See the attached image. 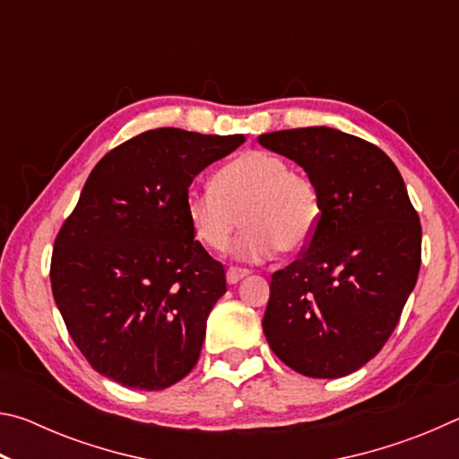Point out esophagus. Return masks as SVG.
I'll return each instance as SVG.
<instances>
[{
    "label": "esophagus",
    "instance_id": "obj_1",
    "mask_svg": "<svg viewBox=\"0 0 459 459\" xmlns=\"http://www.w3.org/2000/svg\"><path fill=\"white\" fill-rule=\"evenodd\" d=\"M248 275V271L247 269H240V267H230L229 271H227V281L230 283V285H235V283H238L240 279H245Z\"/></svg>",
    "mask_w": 459,
    "mask_h": 459
}]
</instances>
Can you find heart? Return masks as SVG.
I'll return each mask as SVG.
<instances>
[{"instance_id":"1","label":"heart","mask_w":459,"mask_h":459,"mask_svg":"<svg viewBox=\"0 0 459 459\" xmlns=\"http://www.w3.org/2000/svg\"><path fill=\"white\" fill-rule=\"evenodd\" d=\"M212 188L186 194V216L194 237L211 251H224L247 224L235 253L263 261L277 248L298 253L309 245L322 206L314 182L271 152H245L212 176Z\"/></svg>"}]
</instances>
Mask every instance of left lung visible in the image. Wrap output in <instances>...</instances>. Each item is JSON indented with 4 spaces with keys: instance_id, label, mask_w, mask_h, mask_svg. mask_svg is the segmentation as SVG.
<instances>
[{
    "instance_id": "8db88e82",
    "label": "left lung",
    "mask_w": 459,
    "mask_h": 459,
    "mask_svg": "<svg viewBox=\"0 0 459 459\" xmlns=\"http://www.w3.org/2000/svg\"><path fill=\"white\" fill-rule=\"evenodd\" d=\"M259 143L304 168L322 206L301 257L271 275L263 332L299 375L346 377L399 324L421 267L419 216L397 166L360 137L304 127Z\"/></svg>"
}]
</instances>
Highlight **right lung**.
Wrapping results in <instances>:
<instances>
[{"mask_svg": "<svg viewBox=\"0 0 459 459\" xmlns=\"http://www.w3.org/2000/svg\"><path fill=\"white\" fill-rule=\"evenodd\" d=\"M245 142L152 129L108 152L54 240L50 281L68 333L99 375L161 391L198 362L227 291L222 263L186 216L194 178Z\"/></svg>", "mask_w": 459, "mask_h": 459, "instance_id": "obj_1", "label": "right lung"}]
</instances>
